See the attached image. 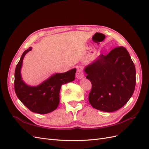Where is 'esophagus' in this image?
<instances>
[{
	"label": "esophagus",
	"mask_w": 149,
	"mask_h": 149,
	"mask_svg": "<svg viewBox=\"0 0 149 149\" xmlns=\"http://www.w3.org/2000/svg\"><path fill=\"white\" fill-rule=\"evenodd\" d=\"M76 77L77 79H82L84 77V73H83V71L82 70V69H78L76 71Z\"/></svg>",
	"instance_id": "esophagus-1"
}]
</instances>
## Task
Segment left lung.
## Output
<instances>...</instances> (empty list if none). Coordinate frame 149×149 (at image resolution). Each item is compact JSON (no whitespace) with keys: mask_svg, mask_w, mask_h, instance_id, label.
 <instances>
[{"mask_svg":"<svg viewBox=\"0 0 149 149\" xmlns=\"http://www.w3.org/2000/svg\"><path fill=\"white\" fill-rule=\"evenodd\" d=\"M86 78L92 84L89 102L95 109L114 112L123 107L134 93L136 68L123 47L100 55L84 68Z\"/></svg>","mask_w":149,"mask_h":149,"instance_id":"1","label":"left lung"}]
</instances>
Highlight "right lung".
Here are the masks:
<instances>
[{
	"mask_svg": "<svg viewBox=\"0 0 149 149\" xmlns=\"http://www.w3.org/2000/svg\"><path fill=\"white\" fill-rule=\"evenodd\" d=\"M25 50L16 66L14 88L17 96L31 112L47 114L55 110L60 102V91L62 84L71 82L75 79L76 69L63 73H55L37 86L26 84L21 76V68L25 55L31 50Z\"/></svg>",
	"mask_w": 149,
	"mask_h": 149,
	"instance_id": "1",
	"label": "right lung"
}]
</instances>
